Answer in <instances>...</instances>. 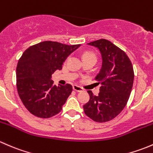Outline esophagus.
Returning a JSON list of instances; mask_svg holds the SVG:
<instances>
[{
	"mask_svg": "<svg viewBox=\"0 0 153 153\" xmlns=\"http://www.w3.org/2000/svg\"><path fill=\"white\" fill-rule=\"evenodd\" d=\"M73 89L75 91H76V92H82L84 90V89L82 87L78 85H73Z\"/></svg>",
	"mask_w": 153,
	"mask_h": 153,
	"instance_id": "obj_1",
	"label": "esophagus"
}]
</instances>
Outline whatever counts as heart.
<instances>
[{
  "instance_id": "heart-1",
  "label": "heart",
  "mask_w": 153,
  "mask_h": 153,
  "mask_svg": "<svg viewBox=\"0 0 153 153\" xmlns=\"http://www.w3.org/2000/svg\"><path fill=\"white\" fill-rule=\"evenodd\" d=\"M83 58L84 59H86V58H94V59L96 60V55H95L94 52H85L84 54H83Z\"/></svg>"
}]
</instances>
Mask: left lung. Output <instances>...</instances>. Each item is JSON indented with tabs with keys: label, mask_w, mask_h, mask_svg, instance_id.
<instances>
[{
	"label": "left lung",
	"mask_w": 153,
	"mask_h": 153,
	"mask_svg": "<svg viewBox=\"0 0 153 153\" xmlns=\"http://www.w3.org/2000/svg\"><path fill=\"white\" fill-rule=\"evenodd\" d=\"M98 48L103 63L95 77L101 84L98 95L88 90L89 101L84 105V113L95 122L104 123L119 115L128 102L134 81L132 62L124 51L106 39L89 43Z\"/></svg>",
	"instance_id": "left-lung-1"
}]
</instances>
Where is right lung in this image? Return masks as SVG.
<instances>
[{
  "instance_id": "1",
  "label": "right lung",
  "mask_w": 153,
  "mask_h": 153,
  "mask_svg": "<svg viewBox=\"0 0 153 153\" xmlns=\"http://www.w3.org/2000/svg\"><path fill=\"white\" fill-rule=\"evenodd\" d=\"M80 44L46 41L26 49L16 68V86L23 104L35 116L48 118L59 113L72 91L71 84L56 86L52 73Z\"/></svg>"
}]
</instances>
